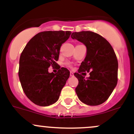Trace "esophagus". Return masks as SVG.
Instances as JSON below:
<instances>
[{"mask_svg": "<svg viewBox=\"0 0 134 134\" xmlns=\"http://www.w3.org/2000/svg\"><path fill=\"white\" fill-rule=\"evenodd\" d=\"M70 76H71V77H72V76H74V73H73L72 72L70 71Z\"/></svg>", "mask_w": 134, "mask_h": 134, "instance_id": "1", "label": "esophagus"}]
</instances>
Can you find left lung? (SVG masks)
Masks as SVG:
<instances>
[{"label":"left lung","instance_id":"8db88e82","mask_svg":"<svg viewBox=\"0 0 134 134\" xmlns=\"http://www.w3.org/2000/svg\"><path fill=\"white\" fill-rule=\"evenodd\" d=\"M71 38L86 47V57L78 73H74L79 81L76 94L86 105H100L108 100L117 85L118 63L114 49L106 39L93 32H73ZM85 71L90 72V77H83Z\"/></svg>","mask_w":134,"mask_h":134}]
</instances>
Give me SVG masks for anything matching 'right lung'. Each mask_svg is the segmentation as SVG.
<instances>
[{"instance_id": "right-lung-1", "label": "right lung", "mask_w": 134, "mask_h": 134, "mask_svg": "<svg viewBox=\"0 0 134 134\" xmlns=\"http://www.w3.org/2000/svg\"><path fill=\"white\" fill-rule=\"evenodd\" d=\"M70 31H45L37 34L26 44L20 58L18 76L28 98L40 106H48L59 98L62 89L69 77L65 67L56 74L48 72L58 66L62 44L69 38Z\"/></svg>"}]
</instances>
